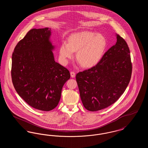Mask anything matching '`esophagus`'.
<instances>
[{"label":"esophagus","instance_id":"obj_1","mask_svg":"<svg viewBox=\"0 0 148 148\" xmlns=\"http://www.w3.org/2000/svg\"><path fill=\"white\" fill-rule=\"evenodd\" d=\"M71 77H75V73L74 71H71Z\"/></svg>","mask_w":148,"mask_h":148}]
</instances>
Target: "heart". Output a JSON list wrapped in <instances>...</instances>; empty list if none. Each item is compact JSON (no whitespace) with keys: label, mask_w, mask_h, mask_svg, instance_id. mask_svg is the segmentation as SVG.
Here are the masks:
<instances>
[{"label":"heart","mask_w":148,"mask_h":148,"mask_svg":"<svg viewBox=\"0 0 148 148\" xmlns=\"http://www.w3.org/2000/svg\"><path fill=\"white\" fill-rule=\"evenodd\" d=\"M106 46L105 38L91 32H82L73 34L69 43L64 42L60 48V56L64 63L73 56L77 51V58L84 68L95 65L102 58Z\"/></svg>","instance_id":"heart-1"}]
</instances>
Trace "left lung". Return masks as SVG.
Returning <instances> with one entry per match:
<instances>
[{
  "mask_svg": "<svg viewBox=\"0 0 148 148\" xmlns=\"http://www.w3.org/2000/svg\"><path fill=\"white\" fill-rule=\"evenodd\" d=\"M116 39V44L95 66L76 75L83 104L89 111H98L112 105L130 82L132 63L129 48L119 34Z\"/></svg>",
  "mask_w": 148,
  "mask_h": 148,
  "instance_id": "8db88e82",
  "label": "left lung"
}]
</instances>
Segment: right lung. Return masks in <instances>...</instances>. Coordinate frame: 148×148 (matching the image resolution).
<instances>
[{
    "mask_svg": "<svg viewBox=\"0 0 148 148\" xmlns=\"http://www.w3.org/2000/svg\"><path fill=\"white\" fill-rule=\"evenodd\" d=\"M51 29H32L12 54L11 75L15 90L29 106L48 112L58 106L69 71L54 60Z\"/></svg>",
    "mask_w": 148,
    "mask_h": 148,
    "instance_id": "obj_1",
    "label": "right lung"
}]
</instances>
